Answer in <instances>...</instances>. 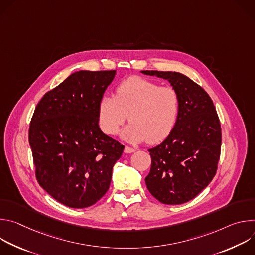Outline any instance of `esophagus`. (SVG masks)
Here are the masks:
<instances>
[{
  "label": "esophagus",
  "mask_w": 255,
  "mask_h": 255,
  "mask_svg": "<svg viewBox=\"0 0 255 255\" xmlns=\"http://www.w3.org/2000/svg\"><path fill=\"white\" fill-rule=\"evenodd\" d=\"M134 151H135V148H132L130 146H125V149H124L125 153H132Z\"/></svg>",
  "instance_id": "esophagus-1"
}]
</instances>
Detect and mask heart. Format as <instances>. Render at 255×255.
Returning a JSON list of instances; mask_svg holds the SVG:
<instances>
[{
	"label": "heart",
	"mask_w": 255,
	"mask_h": 255,
	"mask_svg": "<svg viewBox=\"0 0 255 255\" xmlns=\"http://www.w3.org/2000/svg\"><path fill=\"white\" fill-rule=\"evenodd\" d=\"M178 106V96L172 87L132 77L117 87L115 97L104 96L101 99L100 125L105 133L114 135L129 118L131 123L121 133L124 140L157 143L171 132Z\"/></svg>",
	"instance_id": "b5f03b06"
}]
</instances>
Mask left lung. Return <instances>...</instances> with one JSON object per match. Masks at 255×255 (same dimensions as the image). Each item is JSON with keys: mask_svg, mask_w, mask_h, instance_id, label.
<instances>
[{"mask_svg": "<svg viewBox=\"0 0 255 255\" xmlns=\"http://www.w3.org/2000/svg\"><path fill=\"white\" fill-rule=\"evenodd\" d=\"M167 80L179 101L174 127L166 139L148 149L151 167L145 183L166 205L184 204L198 196L216 174L221 152V125L207 92L175 71L142 70Z\"/></svg>", "mask_w": 255, "mask_h": 255, "instance_id": "1", "label": "left lung"}]
</instances>
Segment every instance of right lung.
<instances>
[{
    "label": "right lung",
    "mask_w": 255,
    "mask_h": 255,
    "mask_svg": "<svg viewBox=\"0 0 255 255\" xmlns=\"http://www.w3.org/2000/svg\"><path fill=\"white\" fill-rule=\"evenodd\" d=\"M116 70H80L35 108L29 144L39 185L70 208L96 204L109 190L124 145L99 127V105Z\"/></svg>",
    "instance_id": "right-lung-1"
}]
</instances>
